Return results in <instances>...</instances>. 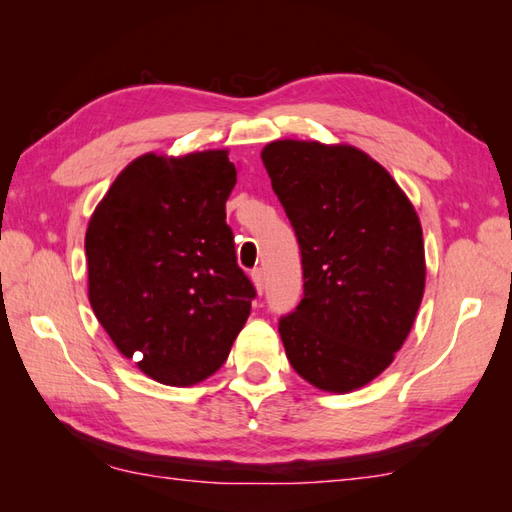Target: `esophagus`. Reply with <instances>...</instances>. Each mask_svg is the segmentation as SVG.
<instances>
[{
	"mask_svg": "<svg viewBox=\"0 0 512 512\" xmlns=\"http://www.w3.org/2000/svg\"><path fill=\"white\" fill-rule=\"evenodd\" d=\"M250 279H253V286L257 290V295H262L264 288H266V284H264V270L262 268L253 270V273H250Z\"/></svg>",
	"mask_w": 512,
	"mask_h": 512,
	"instance_id": "34e87169",
	"label": "esophagus"
}]
</instances>
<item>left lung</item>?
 Wrapping results in <instances>:
<instances>
[{"mask_svg": "<svg viewBox=\"0 0 512 512\" xmlns=\"http://www.w3.org/2000/svg\"><path fill=\"white\" fill-rule=\"evenodd\" d=\"M262 160L301 248L303 299L279 321L286 356L310 385L350 394L394 363L416 321L420 217L358 147L284 138Z\"/></svg>", "mask_w": 512, "mask_h": 512, "instance_id": "obj_1", "label": "left lung"}]
</instances>
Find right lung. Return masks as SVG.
Here are the masks:
<instances>
[{
  "label": "right lung",
  "mask_w": 512,
  "mask_h": 512,
  "mask_svg": "<svg viewBox=\"0 0 512 512\" xmlns=\"http://www.w3.org/2000/svg\"><path fill=\"white\" fill-rule=\"evenodd\" d=\"M228 149L149 154L118 173L88 222L90 306L145 376L191 387L224 365L255 288L235 259Z\"/></svg>",
  "instance_id": "add662e5"
}]
</instances>
